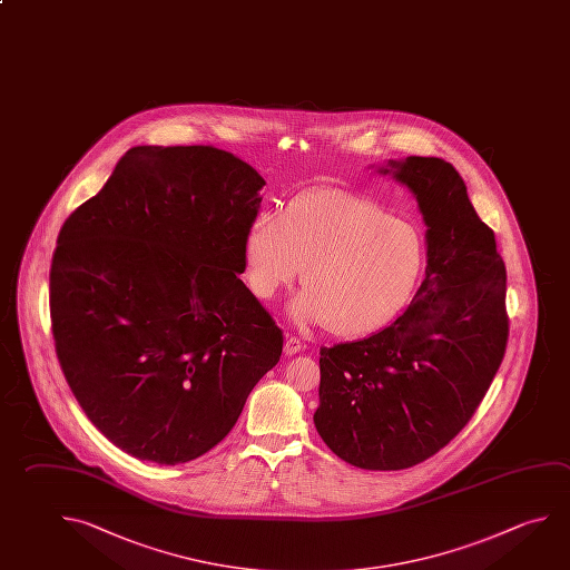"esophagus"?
I'll return each instance as SVG.
<instances>
[{
  "mask_svg": "<svg viewBox=\"0 0 570 570\" xmlns=\"http://www.w3.org/2000/svg\"><path fill=\"white\" fill-rule=\"evenodd\" d=\"M304 348H306V346H304L296 336H286V342H284L286 356H294V354H298V352H302Z\"/></svg>",
  "mask_w": 570,
  "mask_h": 570,
  "instance_id": "esophagus-1",
  "label": "esophagus"
}]
</instances>
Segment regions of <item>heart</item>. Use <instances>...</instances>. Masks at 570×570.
<instances>
[{
    "label": "heart",
    "mask_w": 570,
    "mask_h": 570,
    "mask_svg": "<svg viewBox=\"0 0 570 570\" xmlns=\"http://www.w3.org/2000/svg\"><path fill=\"white\" fill-rule=\"evenodd\" d=\"M246 276L258 298L296 281L299 324H328L340 336L384 328L409 304L424 264L420 230L376 202L348 191L298 196L286 212H264L244 242Z\"/></svg>",
    "instance_id": "b5f03b06"
}]
</instances>
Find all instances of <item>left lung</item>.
Instances as JSON below:
<instances>
[{"mask_svg":"<svg viewBox=\"0 0 570 570\" xmlns=\"http://www.w3.org/2000/svg\"><path fill=\"white\" fill-rule=\"evenodd\" d=\"M379 171L419 202L426 276L389 328L320 350L314 424L352 466L402 470L444 449L490 389L509 340L507 268L452 164L409 156Z\"/></svg>","mask_w":570,"mask_h":570,"instance_id":"1","label":"left lung"}]
</instances>
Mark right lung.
Here are the masks:
<instances>
[{
	"label": "right lung",
	"mask_w": 570,
	"mask_h": 570,
	"mask_svg": "<svg viewBox=\"0 0 570 570\" xmlns=\"http://www.w3.org/2000/svg\"><path fill=\"white\" fill-rule=\"evenodd\" d=\"M264 178L212 146H136L63 222L51 258L56 354L91 424L158 464L220 442L282 330L240 281Z\"/></svg>",
	"instance_id": "add662e5"
}]
</instances>
